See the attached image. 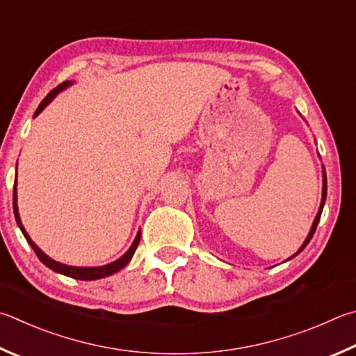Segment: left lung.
<instances>
[{"mask_svg":"<svg viewBox=\"0 0 356 356\" xmlns=\"http://www.w3.org/2000/svg\"><path fill=\"white\" fill-rule=\"evenodd\" d=\"M322 176H324V179H322V200H321L319 211H318V215H316V218H314V222H313V225H312V230H309V234H308V236H307V240L303 241L302 248H300L299 250H297L293 257H296L297 254H300V252H302L303 249H305V245L309 243V240H312L313 235H314L316 227H318V222H319L321 215H322V209H324V204H325V199H327V176H325V171H322Z\"/></svg>","mask_w":356,"mask_h":356,"instance_id":"obj_1","label":"left lung"}]
</instances>
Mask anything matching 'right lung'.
Segmentation results:
<instances>
[{
  "instance_id": "1",
  "label": "right lung",
  "mask_w": 356,
  "mask_h": 356,
  "mask_svg": "<svg viewBox=\"0 0 356 356\" xmlns=\"http://www.w3.org/2000/svg\"><path fill=\"white\" fill-rule=\"evenodd\" d=\"M71 81H65V82H62L59 87H56L54 90H51V92L47 95V98H44L42 102H40V106L37 107V111H35V113H34V116H37L38 113H40L44 107H47L51 101H53L57 95H59L62 90H65L67 87H70L71 86ZM14 215H15V221H17V224H18V227H20V230L23 232V235H24V238H26V241L29 243V245L32 249H34V252L37 254V257H38V260H40L44 266H48L49 269H53L54 273H59V274H63V275H67V277H71V279H77V280H98V279H102V277H108V275H112V274H115V273H118V270H121L122 268L126 266V264L131 261V258L134 257V254H135V250H137V245H138V243H140V236H141V232L138 230V234H137V236H135V240H134V243H132V245L131 248H129V250L126 252L124 255L122 257H120L118 260H115V261H112V263H108V264H104V266H96V268H79V266H68V264H63V263H59V261H56V260H53V258H49L47 254H44V252L42 250V249H38V245L31 240L29 238V235H28V232L24 230V227H23V224H22V219H20V215H18V205H17V179H15V182H14Z\"/></svg>"
}]
</instances>
